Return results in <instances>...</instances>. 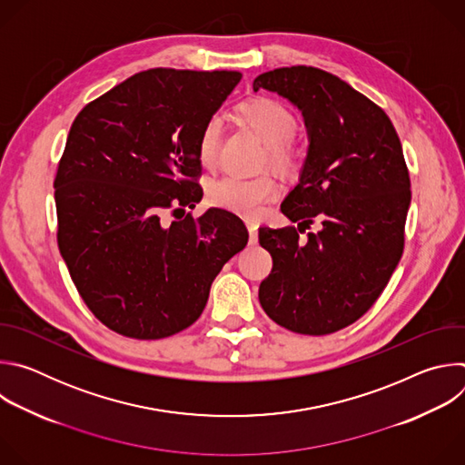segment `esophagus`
Listing matches in <instances>:
<instances>
[{
	"label": "esophagus",
	"instance_id": "esophagus-1",
	"mask_svg": "<svg viewBox=\"0 0 465 465\" xmlns=\"http://www.w3.org/2000/svg\"><path fill=\"white\" fill-rule=\"evenodd\" d=\"M246 228H248V233H250V244H255L257 242V223L246 221Z\"/></svg>",
	"mask_w": 465,
	"mask_h": 465
}]
</instances>
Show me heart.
<instances>
[{
  "mask_svg": "<svg viewBox=\"0 0 465 465\" xmlns=\"http://www.w3.org/2000/svg\"><path fill=\"white\" fill-rule=\"evenodd\" d=\"M235 119L267 147L269 163L280 171H292L298 163L296 153L291 149V140L296 134L294 115L272 99H250L235 108ZM221 123L210 119L198 136V158L204 167H212L219 156ZM278 194V183L269 176L255 178L223 176L208 189L210 203L241 217H257L262 206Z\"/></svg>",
  "mask_w": 465,
  "mask_h": 465,
  "instance_id": "heart-1",
  "label": "heart"
}]
</instances>
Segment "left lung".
<instances>
[{"label":"left lung","mask_w":465,"mask_h":465,"mask_svg":"<svg viewBox=\"0 0 465 465\" xmlns=\"http://www.w3.org/2000/svg\"><path fill=\"white\" fill-rule=\"evenodd\" d=\"M257 90L291 101L309 136L300 182L282 203L298 230L259 228L274 262L259 302L294 333H335L375 303L403 255L411 178L401 142L382 108L323 70L278 68L255 77ZM314 220L321 230L302 242Z\"/></svg>","instance_id":"1"}]
</instances>
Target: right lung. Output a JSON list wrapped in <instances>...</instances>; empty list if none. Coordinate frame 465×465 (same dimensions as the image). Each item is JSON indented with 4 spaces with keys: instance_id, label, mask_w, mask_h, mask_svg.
Here are the masks:
<instances>
[{
    "instance_id": "add662e5",
    "label": "right lung",
    "mask_w": 465,
    "mask_h": 465,
    "mask_svg": "<svg viewBox=\"0 0 465 465\" xmlns=\"http://www.w3.org/2000/svg\"><path fill=\"white\" fill-rule=\"evenodd\" d=\"M241 77L147 70L88 103L70 128L53 183L58 248L88 309L123 337L158 341L196 322L248 242L226 210L163 221L203 201L198 136Z\"/></svg>"
}]
</instances>
